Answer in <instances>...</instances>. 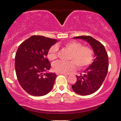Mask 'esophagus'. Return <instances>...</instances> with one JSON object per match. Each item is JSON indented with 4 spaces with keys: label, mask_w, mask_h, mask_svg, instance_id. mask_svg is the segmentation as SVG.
<instances>
[{
    "label": "esophagus",
    "mask_w": 121,
    "mask_h": 121,
    "mask_svg": "<svg viewBox=\"0 0 121 121\" xmlns=\"http://www.w3.org/2000/svg\"><path fill=\"white\" fill-rule=\"evenodd\" d=\"M56 75H65V76H67L68 75L67 74H66V73H56Z\"/></svg>",
    "instance_id": "esophagus-1"
}]
</instances>
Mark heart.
<instances>
[{"label": "heart", "instance_id": "b5f03b06", "mask_svg": "<svg viewBox=\"0 0 121 121\" xmlns=\"http://www.w3.org/2000/svg\"><path fill=\"white\" fill-rule=\"evenodd\" d=\"M64 46L71 52L69 61H56L53 64V68L55 71L59 73H67L75 71L76 68H86L92 62L93 51L87 46H83L82 43L75 40H70L65 43ZM58 48L56 45H52L49 48L48 56L50 60L56 58Z\"/></svg>", "mask_w": 121, "mask_h": 121}]
</instances>
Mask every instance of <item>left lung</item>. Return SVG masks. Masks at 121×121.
I'll list each match as a JSON object with an SVG mask.
<instances>
[{
  "label": "left lung",
  "mask_w": 121,
  "mask_h": 121,
  "mask_svg": "<svg viewBox=\"0 0 121 121\" xmlns=\"http://www.w3.org/2000/svg\"><path fill=\"white\" fill-rule=\"evenodd\" d=\"M73 38L80 39L89 43L93 49L95 59L83 71L82 75L76 76V82L71 87L78 95H91L99 89L107 74L109 63L108 54L103 45L91 36H81Z\"/></svg>",
  "instance_id": "8db88e82"
}]
</instances>
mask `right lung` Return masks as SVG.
I'll list each match as a JSON object with an SVG mask.
<instances>
[{
    "label": "right lung",
    "mask_w": 121,
    "mask_h": 121,
    "mask_svg": "<svg viewBox=\"0 0 121 121\" xmlns=\"http://www.w3.org/2000/svg\"><path fill=\"white\" fill-rule=\"evenodd\" d=\"M57 39L32 36L20 44L15 57L16 76L20 85L30 95L42 96L52 90L56 77L48 73L50 63L46 56Z\"/></svg>",
    "instance_id": "right-lung-1"
}]
</instances>
